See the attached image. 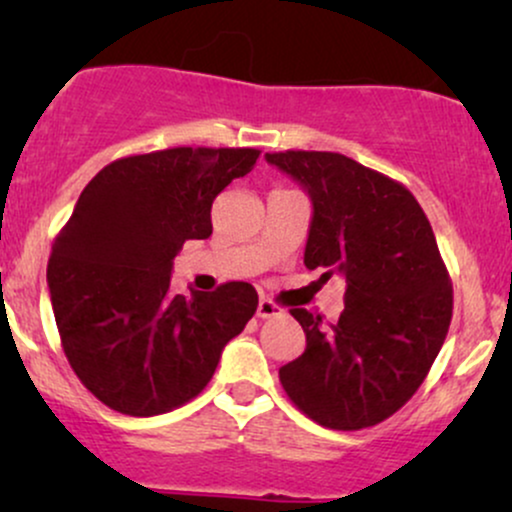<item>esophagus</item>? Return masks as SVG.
Listing matches in <instances>:
<instances>
[{"instance_id": "obj_1", "label": "esophagus", "mask_w": 512, "mask_h": 512, "mask_svg": "<svg viewBox=\"0 0 512 512\" xmlns=\"http://www.w3.org/2000/svg\"><path fill=\"white\" fill-rule=\"evenodd\" d=\"M284 315V308L281 305H276L274 301H269V298H262L260 303H257V317H262V320H269V317H281Z\"/></svg>"}]
</instances>
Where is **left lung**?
Returning <instances> with one entry per match:
<instances>
[{"label":"left lung","instance_id":"8db88e82","mask_svg":"<svg viewBox=\"0 0 512 512\" xmlns=\"http://www.w3.org/2000/svg\"><path fill=\"white\" fill-rule=\"evenodd\" d=\"M313 199L305 267L346 279L334 325L293 308L305 351L279 368L308 419L334 431L385 421L414 397L452 320V284L424 209L402 182L334 151H276Z\"/></svg>","mask_w":512,"mask_h":512}]
</instances>
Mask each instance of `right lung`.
Instances as JSON below:
<instances>
[{
  "label": "right lung",
  "mask_w": 512,
  "mask_h": 512,
  "mask_svg": "<svg viewBox=\"0 0 512 512\" xmlns=\"http://www.w3.org/2000/svg\"><path fill=\"white\" fill-rule=\"evenodd\" d=\"M260 149L175 146L117 158L81 192L48 262L52 313L76 378L105 407L156 416L207 387L257 310L248 281L170 291L185 240L211 236V204Z\"/></svg>",
  "instance_id": "1"
}]
</instances>
